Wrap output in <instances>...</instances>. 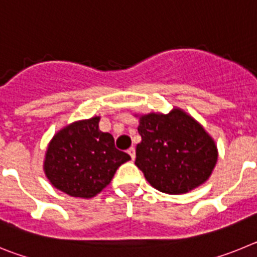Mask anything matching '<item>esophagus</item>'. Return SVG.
Listing matches in <instances>:
<instances>
[{
	"instance_id": "esophagus-1",
	"label": "esophagus",
	"mask_w": 257,
	"mask_h": 257,
	"mask_svg": "<svg viewBox=\"0 0 257 257\" xmlns=\"http://www.w3.org/2000/svg\"><path fill=\"white\" fill-rule=\"evenodd\" d=\"M127 153L130 154L131 160H135V148H130L128 151H127Z\"/></svg>"
}]
</instances>
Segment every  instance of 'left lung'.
I'll return each mask as SVG.
<instances>
[{
    "mask_svg": "<svg viewBox=\"0 0 257 257\" xmlns=\"http://www.w3.org/2000/svg\"><path fill=\"white\" fill-rule=\"evenodd\" d=\"M142 143L135 165L152 187L167 194H183L210 178L217 161L215 142L197 121L180 109L169 114L140 118Z\"/></svg>",
    "mask_w": 257,
    "mask_h": 257,
    "instance_id": "8db88e82",
    "label": "left lung"
}]
</instances>
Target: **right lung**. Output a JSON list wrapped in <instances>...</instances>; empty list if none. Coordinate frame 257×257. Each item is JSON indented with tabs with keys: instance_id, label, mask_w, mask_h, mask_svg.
<instances>
[{
	"instance_id": "obj_1",
	"label": "right lung",
	"mask_w": 257,
	"mask_h": 257,
	"mask_svg": "<svg viewBox=\"0 0 257 257\" xmlns=\"http://www.w3.org/2000/svg\"><path fill=\"white\" fill-rule=\"evenodd\" d=\"M99 117L74 122L50 143L45 174L50 183L72 197L91 198L110 183L122 163L131 160L118 151L109 133L99 130Z\"/></svg>"
}]
</instances>
